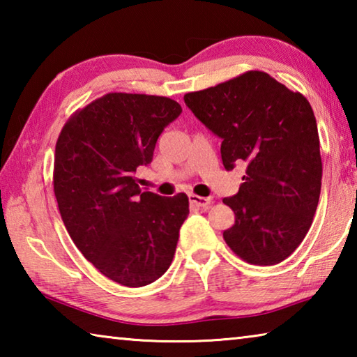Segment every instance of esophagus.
Returning <instances> with one entry per match:
<instances>
[{
  "instance_id": "34e87169",
  "label": "esophagus",
  "mask_w": 357,
  "mask_h": 357,
  "mask_svg": "<svg viewBox=\"0 0 357 357\" xmlns=\"http://www.w3.org/2000/svg\"><path fill=\"white\" fill-rule=\"evenodd\" d=\"M189 200L190 203L193 204V206H198V208H208L211 204V198H206V197H200V195H193V193H190L189 195Z\"/></svg>"
}]
</instances>
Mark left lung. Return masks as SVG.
I'll use <instances>...</instances> for the list:
<instances>
[{"mask_svg":"<svg viewBox=\"0 0 357 357\" xmlns=\"http://www.w3.org/2000/svg\"><path fill=\"white\" fill-rule=\"evenodd\" d=\"M185 105L222 138V162H245L239 192L223 198L234 223L223 239L250 264L283 261L305 238L321 192L323 164L312 107L263 70H247L202 91Z\"/></svg>","mask_w":357,"mask_h":357,"instance_id":"1","label":"left lung"}]
</instances>
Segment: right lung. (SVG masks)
<instances>
[{
    "instance_id": "1",
    "label": "right lung",
    "mask_w": 357,
    "mask_h": 357,
    "mask_svg": "<svg viewBox=\"0 0 357 357\" xmlns=\"http://www.w3.org/2000/svg\"><path fill=\"white\" fill-rule=\"evenodd\" d=\"M181 112L164 96L108 93L72 113L58 137L53 190L66 229L119 285H149L173 261L189 198L142 192L134 174Z\"/></svg>"
}]
</instances>
